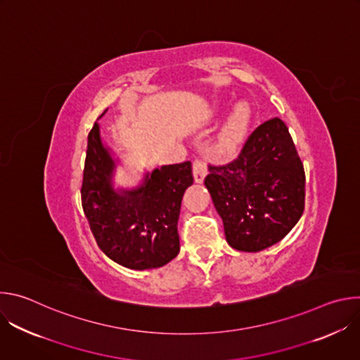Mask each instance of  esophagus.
<instances>
[{
	"mask_svg": "<svg viewBox=\"0 0 360 360\" xmlns=\"http://www.w3.org/2000/svg\"><path fill=\"white\" fill-rule=\"evenodd\" d=\"M192 169H193V179H195V182H196V184H202L203 179H205V176H207V174H208L207 165H205L203 161L196 160V161L193 162V168H192Z\"/></svg>",
	"mask_w": 360,
	"mask_h": 360,
	"instance_id": "1",
	"label": "esophagus"
}]
</instances>
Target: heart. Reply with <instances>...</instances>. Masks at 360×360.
Here are the masks:
<instances>
[{
    "label": "heart",
    "mask_w": 360,
    "mask_h": 360,
    "mask_svg": "<svg viewBox=\"0 0 360 360\" xmlns=\"http://www.w3.org/2000/svg\"><path fill=\"white\" fill-rule=\"evenodd\" d=\"M252 122V110L245 101H239L231 110L212 142V152L218 158H231L245 142Z\"/></svg>",
    "instance_id": "b5f03b06"
}]
</instances>
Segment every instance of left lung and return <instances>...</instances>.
Here are the masks:
<instances>
[{
  "label": "left lung",
  "mask_w": 360,
  "mask_h": 360,
  "mask_svg": "<svg viewBox=\"0 0 360 360\" xmlns=\"http://www.w3.org/2000/svg\"><path fill=\"white\" fill-rule=\"evenodd\" d=\"M205 186L229 246L259 252L282 240L304 208V171L285 122L259 125L233 162L210 167Z\"/></svg>",
  "instance_id": "8db88e82"
}]
</instances>
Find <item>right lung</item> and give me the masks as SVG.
I'll return each mask as SVG.
<instances>
[{
	"mask_svg": "<svg viewBox=\"0 0 360 360\" xmlns=\"http://www.w3.org/2000/svg\"><path fill=\"white\" fill-rule=\"evenodd\" d=\"M118 165L121 160L95 122L88 135L81 195L96 243L128 269L164 266L179 253L178 219L182 196L193 184L192 165L186 161L146 171L132 188L115 186Z\"/></svg>",
	"mask_w": 360,
	"mask_h": 360,
	"instance_id": "obj_1",
	"label": "right lung"
}]
</instances>
